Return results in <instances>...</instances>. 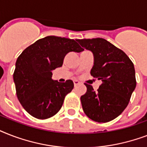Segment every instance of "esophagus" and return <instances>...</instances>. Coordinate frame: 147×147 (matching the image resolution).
I'll use <instances>...</instances> for the list:
<instances>
[{"label":"esophagus","instance_id":"34e87169","mask_svg":"<svg viewBox=\"0 0 147 147\" xmlns=\"http://www.w3.org/2000/svg\"><path fill=\"white\" fill-rule=\"evenodd\" d=\"M73 82H74V85H75V86H77V85H80V82L78 80H74Z\"/></svg>","mask_w":147,"mask_h":147}]
</instances>
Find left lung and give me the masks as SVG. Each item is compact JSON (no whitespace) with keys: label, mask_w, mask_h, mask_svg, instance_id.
<instances>
[{"label":"left lung","mask_w":147,"mask_h":147,"mask_svg":"<svg viewBox=\"0 0 147 147\" xmlns=\"http://www.w3.org/2000/svg\"><path fill=\"white\" fill-rule=\"evenodd\" d=\"M82 49L91 51L94 65L91 75L102 84L94 92L85 84L87 92L81 96L83 111L92 121L106 123L123 111L136 88L134 65L124 52L102 38L77 40Z\"/></svg>","instance_id":"8db88e82"}]
</instances>
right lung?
I'll list each match as a JSON object with an SVG mask.
<instances>
[{
	"mask_svg": "<svg viewBox=\"0 0 147 147\" xmlns=\"http://www.w3.org/2000/svg\"><path fill=\"white\" fill-rule=\"evenodd\" d=\"M83 50L74 40L49 36L36 41L19 55L13 81L18 100L30 115L47 119L59 111L74 83L53 80V71L62 66L66 54Z\"/></svg>",
	"mask_w": 147,
	"mask_h": 147,
	"instance_id": "right-lung-1",
	"label": "right lung"
}]
</instances>
